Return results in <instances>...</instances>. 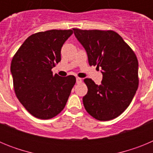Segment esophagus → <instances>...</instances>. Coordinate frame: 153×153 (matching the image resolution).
<instances>
[{
  "instance_id": "1",
  "label": "esophagus",
  "mask_w": 153,
  "mask_h": 153,
  "mask_svg": "<svg viewBox=\"0 0 153 153\" xmlns=\"http://www.w3.org/2000/svg\"><path fill=\"white\" fill-rule=\"evenodd\" d=\"M82 81L83 80H82V79H81V78H79V77L76 78V83H77V84L82 83Z\"/></svg>"
}]
</instances>
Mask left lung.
Here are the masks:
<instances>
[{
  "label": "left lung",
  "instance_id": "left-lung-1",
  "mask_svg": "<svg viewBox=\"0 0 153 153\" xmlns=\"http://www.w3.org/2000/svg\"><path fill=\"white\" fill-rule=\"evenodd\" d=\"M73 30L86 50L89 64L102 68L100 85L84 79L88 88L83 97L85 109L100 121L117 118L129 106L138 89L137 57L115 31Z\"/></svg>",
  "mask_w": 153,
  "mask_h": 153
}]
</instances>
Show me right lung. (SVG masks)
I'll use <instances>...</instances> for the list:
<instances>
[{"label":"right lung","mask_w":153,"mask_h":153,"mask_svg":"<svg viewBox=\"0 0 153 153\" xmlns=\"http://www.w3.org/2000/svg\"><path fill=\"white\" fill-rule=\"evenodd\" d=\"M72 30H51L30 36L13 56L10 64L14 92L33 117L48 120L66 106L76 77L53 74L61 60L60 51Z\"/></svg>","instance_id":"right-lung-1"}]
</instances>
